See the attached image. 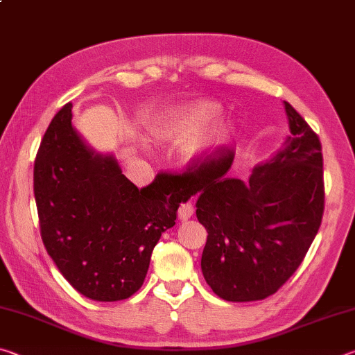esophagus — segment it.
<instances>
[{"label": "esophagus", "instance_id": "esophagus-1", "mask_svg": "<svg viewBox=\"0 0 355 355\" xmlns=\"http://www.w3.org/2000/svg\"><path fill=\"white\" fill-rule=\"evenodd\" d=\"M192 214H194V207H192V203L191 202L182 203V207L178 209V219L188 220Z\"/></svg>", "mask_w": 355, "mask_h": 355}]
</instances>
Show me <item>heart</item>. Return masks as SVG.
Listing matches in <instances>:
<instances>
[{
    "instance_id": "obj_1",
    "label": "heart",
    "mask_w": 355,
    "mask_h": 355,
    "mask_svg": "<svg viewBox=\"0 0 355 355\" xmlns=\"http://www.w3.org/2000/svg\"><path fill=\"white\" fill-rule=\"evenodd\" d=\"M219 111L213 101L197 100L172 107L147 125V133L156 141L182 136L180 152L188 161H207L224 148L233 136V125L227 119H211Z\"/></svg>"
}]
</instances>
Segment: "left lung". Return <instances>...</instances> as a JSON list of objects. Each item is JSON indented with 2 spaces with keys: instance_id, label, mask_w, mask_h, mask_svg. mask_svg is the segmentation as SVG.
Listing matches in <instances>:
<instances>
[{
  "instance_id": "8db88e82",
  "label": "left lung",
  "mask_w": 355,
  "mask_h": 355,
  "mask_svg": "<svg viewBox=\"0 0 355 355\" xmlns=\"http://www.w3.org/2000/svg\"><path fill=\"white\" fill-rule=\"evenodd\" d=\"M288 135L248 182L225 178L232 158L171 175L199 196L197 219L208 238L202 272L230 302L271 296L302 263L324 211L322 155L318 136L284 101Z\"/></svg>"
}]
</instances>
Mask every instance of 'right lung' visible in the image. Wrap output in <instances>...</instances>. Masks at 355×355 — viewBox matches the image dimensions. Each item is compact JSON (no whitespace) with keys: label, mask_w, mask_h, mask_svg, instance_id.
Wrapping results in <instances>:
<instances>
[{"label":"right lung","mask_w":355,"mask_h":355,"mask_svg":"<svg viewBox=\"0 0 355 355\" xmlns=\"http://www.w3.org/2000/svg\"><path fill=\"white\" fill-rule=\"evenodd\" d=\"M34 197L48 255L78 293L100 302L135 294L161 235L189 194L158 173L137 189L112 153H98L71 125V105L55 117L34 164Z\"/></svg>","instance_id":"obj_1"}]
</instances>
